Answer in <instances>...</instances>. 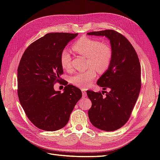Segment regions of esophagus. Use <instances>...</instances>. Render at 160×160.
I'll return each mask as SVG.
<instances>
[{
    "label": "esophagus",
    "mask_w": 160,
    "mask_h": 160,
    "mask_svg": "<svg viewBox=\"0 0 160 160\" xmlns=\"http://www.w3.org/2000/svg\"><path fill=\"white\" fill-rule=\"evenodd\" d=\"M82 95H83V98H86V97H87V92L86 91H83V92H82Z\"/></svg>",
    "instance_id": "obj_1"
}]
</instances>
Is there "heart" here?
<instances>
[{
  "label": "heart",
  "mask_w": 160,
  "mask_h": 160,
  "mask_svg": "<svg viewBox=\"0 0 160 160\" xmlns=\"http://www.w3.org/2000/svg\"><path fill=\"white\" fill-rule=\"evenodd\" d=\"M72 48L79 55L87 58V67H90V69L72 76L70 79L71 83L78 88H86L95 78V69L99 72L108 70L112 61V49L107 42L99 41L87 37L79 38L72 45ZM60 62L62 69L67 71L71 70V57L67 49L61 51Z\"/></svg>",
  "instance_id": "heart-1"
}]
</instances>
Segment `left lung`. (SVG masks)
<instances>
[{"label": "left lung", "instance_id": "left-lung-1", "mask_svg": "<svg viewBox=\"0 0 160 160\" xmlns=\"http://www.w3.org/2000/svg\"><path fill=\"white\" fill-rule=\"evenodd\" d=\"M88 35L105 36L112 49L111 65L97 82L109 91H87L92 103L88 111L91 123L99 129L112 132L123 127L132 114L141 89V66L133 47L122 34L108 29Z\"/></svg>", "mask_w": 160, "mask_h": 160}]
</instances>
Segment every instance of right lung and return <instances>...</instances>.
Returning a JSON list of instances; mask_svg holds the SVG:
<instances>
[{
  "instance_id": "obj_1",
  "label": "right lung",
  "mask_w": 160,
  "mask_h": 160,
  "mask_svg": "<svg viewBox=\"0 0 160 160\" xmlns=\"http://www.w3.org/2000/svg\"><path fill=\"white\" fill-rule=\"evenodd\" d=\"M78 33H47L24 52L17 72L18 96L27 118L44 131L59 130L68 123L81 91L65 83L63 93L55 91L63 70L61 51Z\"/></svg>"
}]
</instances>
